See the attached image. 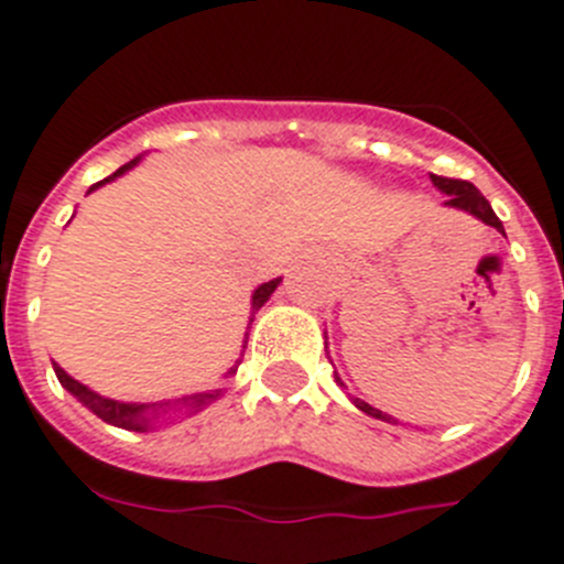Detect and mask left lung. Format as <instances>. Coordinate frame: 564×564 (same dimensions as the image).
Returning a JSON list of instances; mask_svg holds the SVG:
<instances>
[{
	"instance_id": "obj_1",
	"label": "left lung",
	"mask_w": 564,
	"mask_h": 564,
	"mask_svg": "<svg viewBox=\"0 0 564 564\" xmlns=\"http://www.w3.org/2000/svg\"><path fill=\"white\" fill-rule=\"evenodd\" d=\"M431 182H433V187H436V191H442V194L447 196V199H445L447 208L465 210V214L476 216L479 223L490 225V228H497L499 234L505 236L502 223H499V216L494 214V208H490V202L485 199V196L479 194V191H476L474 185H470V182H465V180H447V176H436V173H431ZM336 382L341 384V379L336 377ZM350 402H354V405L359 408V411L368 413V416H373V420L391 422V416H388V413L377 411V408H370L368 402H362V399L350 397ZM393 422H397V420H393Z\"/></svg>"
}]
</instances>
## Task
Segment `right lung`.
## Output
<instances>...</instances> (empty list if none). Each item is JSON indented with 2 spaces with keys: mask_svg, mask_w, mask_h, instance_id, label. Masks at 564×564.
Here are the masks:
<instances>
[{
  "mask_svg": "<svg viewBox=\"0 0 564 564\" xmlns=\"http://www.w3.org/2000/svg\"><path fill=\"white\" fill-rule=\"evenodd\" d=\"M139 162H142V156L131 159L128 165L119 167L117 173H110L108 180L102 182H96L90 191H96V187H102L108 185V182H113L117 176H122V173H128L131 167H137ZM88 191V194H90ZM279 282H282V276L279 279H271V282H264V285H259L257 291H253V296H250V322H253V314H257L259 307L264 305V302L271 300V293L276 291ZM242 362V359H239ZM239 362L234 365V368L228 370V377L230 373H236V368H239ZM53 370H56V379L62 382V388H65L70 397H76L82 402V405L88 408V411H94L96 416L102 422H108V425H117V427H124V431H153V427L159 425V420L162 416H167V413H196L202 411L205 405H210V402H216V399L223 397V388H214V391H205V393H191V397H182V399H167V402H119V399H108V397H99L96 391H90L88 384H82L76 382L67 370H62L59 365L53 362Z\"/></svg>",
  "mask_w": 564,
  "mask_h": 564,
  "instance_id": "right-lung-1",
  "label": "right lung"
}]
</instances>
